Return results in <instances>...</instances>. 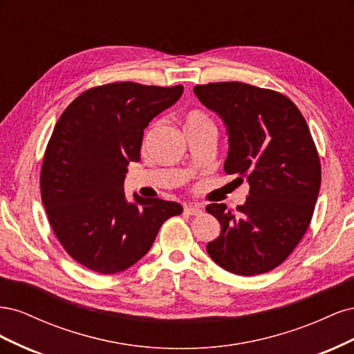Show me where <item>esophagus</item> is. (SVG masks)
Masks as SVG:
<instances>
[{
  "label": "esophagus",
  "mask_w": 354,
  "mask_h": 354,
  "mask_svg": "<svg viewBox=\"0 0 354 354\" xmlns=\"http://www.w3.org/2000/svg\"><path fill=\"white\" fill-rule=\"evenodd\" d=\"M186 214H189V216H201L202 214V208L201 205H198V203H190V205H187L185 208Z\"/></svg>",
  "instance_id": "34e87169"
}]
</instances>
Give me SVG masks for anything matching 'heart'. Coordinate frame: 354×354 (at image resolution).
I'll list each match as a JSON object with an SVG mask.
<instances>
[{
  "label": "heart",
  "instance_id": "1",
  "mask_svg": "<svg viewBox=\"0 0 354 354\" xmlns=\"http://www.w3.org/2000/svg\"><path fill=\"white\" fill-rule=\"evenodd\" d=\"M211 121L209 118L201 112V111H189L186 115H185V130H192V128H198V127H202V125H209ZM153 127L152 125L149 130L146 131V136H145V143L151 138L152 133H153Z\"/></svg>",
  "mask_w": 354,
  "mask_h": 354
}]
</instances>
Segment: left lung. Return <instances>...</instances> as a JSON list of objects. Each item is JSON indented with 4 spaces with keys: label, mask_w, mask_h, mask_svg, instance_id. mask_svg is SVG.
Listing matches in <instances>:
<instances>
[{
    "label": "left lung",
    "mask_w": 354,
    "mask_h": 354,
    "mask_svg": "<svg viewBox=\"0 0 354 354\" xmlns=\"http://www.w3.org/2000/svg\"><path fill=\"white\" fill-rule=\"evenodd\" d=\"M194 91L227 128L224 171L250 183L236 214L224 203L207 207L221 226L207 251L234 274L270 272L304 236L319 195L322 171L308 125L297 106L273 90L211 82Z\"/></svg>",
    "instance_id": "1"
}]
</instances>
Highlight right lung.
<instances>
[{"label":"right lung","mask_w":354,"mask_h":354,"mask_svg":"<svg viewBox=\"0 0 354 354\" xmlns=\"http://www.w3.org/2000/svg\"><path fill=\"white\" fill-rule=\"evenodd\" d=\"M183 85L112 82L78 95L53 130L41 167V198L65 251L102 274L142 259L177 202L124 192L127 167L140 160L143 130L173 106Z\"/></svg>","instance_id":"add662e5"}]
</instances>
